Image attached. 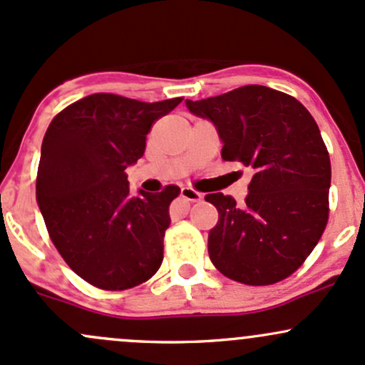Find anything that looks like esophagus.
Here are the masks:
<instances>
[{"label":"esophagus","mask_w":365,"mask_h":365,"mask_svg":"<svg viewBox=\"0 0 365 365\" xmlns=\"http://www.w3.org/2000/svg\"><path fill=\"white\" fill-rule=\"evenodd\" d=\"M181 197L184 200H187V202H200V200H202V193L197 190H193V187H182Z\"/></svg>","instance_id":"1"}]
</instances>
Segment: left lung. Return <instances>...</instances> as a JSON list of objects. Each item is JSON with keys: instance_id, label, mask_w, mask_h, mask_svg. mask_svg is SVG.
Segmentation results:
<instances>
[{"instance_id": "8db88e82", "label": "left lung", "mask_w": 365, "mask_h": 365, "mask_svg": "<svg viewBox=\"0 0 365 365\" xmlns=\"http://www.w3.org/2000/svg\"><path fill=\"white\" fill-rule=\"evenodd\" d=\"M222 139L221 156L254 170L244 203L205 195L219 221L209 231L210 261L245 285L291 277L315 249L329 219L331 160L319 125L292 96L245 85L217 97L186 101Z\"/></svg>"}]
</instances>
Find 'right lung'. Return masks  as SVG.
Listing matches in <instances>:
<instances>
[{
    "label": "right lung",
    "instance_id": "add662e5",
    "mask_svg": "<svg viewBox=\"0 0 365 365\" xmlns=\"http://www.w3.org/2000/svg\"><path fill=\"white\" fill-rule=\"evenodd\" d=\"M181 101L92 93L57 113L46 128L38 205L62 259L93 287L132 289L162 266L168 205L181 190L168 184L134 197L125 168L144 155L153 123Z\"/></svg>",
    "mask_w": 365,
    "mask_h": 365
}]
</instances>
